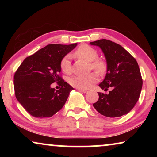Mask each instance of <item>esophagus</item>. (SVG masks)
I'll use <instances>...</instances> for the list:
<instances>
[{"instance_id":"obj_1","label":"esophagus","mask_w":157,"mask_h":157,"mask_svg":"<svg viewBox=\"0 0 157 157\" xmlns=\"http://www.w3.org/2000/svg\"><path fill=\"white\" fill-rule=\"evenodd\" d=\"M77 91H78L79 92H82V93H86V92H88V91H87V90L81 89H77Z\"/></svg>"}]
</instances>
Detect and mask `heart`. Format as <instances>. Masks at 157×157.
Here are the masks:
<instances>
[{
  "label": "heart",
  "mask_w": 157,
  "mask_h": 157,
  "mask_svg": "<svg viewBox=\"0 0 157 157\" xmlns=\"http://www.w3.org/2000/svg\"><path fill=\"white\" fill-rule=\"evenodd\" d=\"M75 55L80 59L87 62H91V66L93 69L98 73H104L107 68L105 61L97 59L98 54L97 50L89 45L82 44L75 50ZM60 67L63 73L69 74L72 71L71 64V56L66 55L60 62ZM98 81V76L95 73H92L87 75H76L69 79V84L77 89H87L91 87Z\"/></svg>",
  "instance_id": "heart-1"
}]
</instances>
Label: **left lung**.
<instances>
[{
    "label": "left lung",
    "instance_id": "obj_1",
    "mask_svg": "<svg viewBox=\"0 0 157 157\" xmlns=\"http://www.w3.org/2000/svg\"><path fill=\"white\" fill-rule=\"evenodd\" d=\"M102 49L107 60L106 76L99 86L109 94L98 93L94 107L100 114L116 118L128 113L136 105L143 79L136 60L121 45L107 39L90 43Z\"/></svg>",
    "mask_w": 157,
    "mask_h": 157
}]
</instances>
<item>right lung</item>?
Listing matches in <instances>:
<instances>
[{"label": "right lung", "mask_w": 157, "mask_h": 157, "mask_svg": "<svg viewBox=\"0 0 157 157\" xmlns=\"http://www.w3.org/2000/svg\"><path fill=\"white\" fill-rule=\"evenodd\" d=\"M78 44H49L23 60L14 76L18 102L36 118H49L62 109L73 88L62 78L60 62ZM57 82L61 88H52Z\"/></svg>", "instance_id": "1"}]
</instances>
